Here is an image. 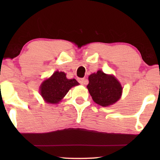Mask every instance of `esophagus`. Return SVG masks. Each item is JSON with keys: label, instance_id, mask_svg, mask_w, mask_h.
Here are the masks:
<instances>
[{"label": "esophagus", "instance_id": "esophagus-1", "mask_svg": "<svg viewBox=\"0 0 160 160\" xmlns=\"http://www.w3.org/2000/svg\"><path fill=\"white\" fill-rule=\"evenodd\" d=\"M77 81L80 83V84H86V81H85V79H84V78H77Z\"/></svg>", "mask_w": 160, "mask_h": 160}]
</instances>
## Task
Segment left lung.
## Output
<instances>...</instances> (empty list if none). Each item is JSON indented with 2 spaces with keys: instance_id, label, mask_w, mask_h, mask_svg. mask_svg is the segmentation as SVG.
I'll return each mask as SVG.
<instances>
[{
  "instance_id": "left-lung-1",
  "label": "left lung",
  "mask_w": 160,
  "mask_h": 160,
  "mask_svg": "<svg viewBox=\"0 0 160 160\" xmlns=\"http://www.w3.org/2000/svg\"><path fill=\"white\" fill-rule=\"evenodd\" d=\"M87 89L94 101L102 106H110L117 102L122 92V87L117 78L101 71L89 76Z\"/></svg>"
}]
</instances>
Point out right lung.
<instances>
[{
    "mask_svg": "<svg viewBox=\"0 0 160 160\" xmlns=\"http://www.w3.org/2000/svg\"><path fill=\"white\" fill-rule=\"evenodd\" d=\"M75 78L68 79L63 72L56 71L49 79L41 85V95L46 102L58 103L64 98L72 87L78 85Z\"/></svg>",
    "mask_w": 160,
    "mask_h": 160,
    "instance_id": "right-lung-1",
    "label": "right lung"
}]
</instances>
